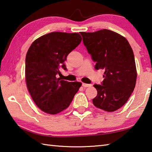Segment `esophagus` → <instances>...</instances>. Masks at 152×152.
<instances>
[{
  "mask_svg": "<svg viewBox=\"0 0 152 152\" xmlns=\"http://www.w3.org/2000/svg\"><path fill=\"white\" fill-rule=\"evenodd\" d=\"M82 86L83 87H91V84H87V83H82Z\"/></svg>",
  "mask_w": 152,
  "mask_h": 152,
  "instance_id": "34e87169",
  "label": "esophagus"
}]
</instances>
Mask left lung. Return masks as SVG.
I'll return each mask as SVG.
<instances>
[{
	"label": "left lung",
	"mask_w": 152,
	"mask_h": 152,
	"mask_svg": "<svg viewBox=\"0 0 152 152\" xmlns=\"http://www.w3.org/2000/svg\"><path fill=\"white\" fill-rule=\"evenodd\" d=\"M80 34L92 60L96 62L95 69L105 70L102 83L94 86L97 95L93 103L109 112L118 110L127 102L136 83L132 47L125 37L107 29Z\"/></svg>",
	"instance_id": "1"
}]
</instances>
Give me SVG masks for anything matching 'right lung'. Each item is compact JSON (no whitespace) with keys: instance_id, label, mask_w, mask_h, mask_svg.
<instances>
[{"instance_id":"right-lung-1","label":"right lung","mask_w":152,"mask_h":152,"mask_svg":"<svg viewBox=\"0 0 152 152\" xmlns=\"http://www.w3.org/2000/svg\"><path fill=\"white\" fill-rule=\"evenodd\" d=\"M79 33L53 32L35 40L26 53L25 77L31 97L45 113L57 114L67 108L81 86L80 82L61 80V68L67 70L64 62L80 44Z\"/></svg>"}]
</instances>
